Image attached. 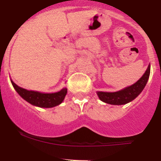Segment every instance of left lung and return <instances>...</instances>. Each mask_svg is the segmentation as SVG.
Segmentation results:
<instances>
[{
  "instance_id": "8db88e82",
  "label": "left lung",
  "mask_w": 161,
  "mask_h": 161,
  "mask_svg": "<svg viewBox=\"0 0 161 161\" xmlns=\"http://www.w3.org/2000/svg\"><path fill=\"white\" fill-rule=\"evenodd\" d=\"M150 76V65L147 71L137 83L126 88L115 92H98L97 95L104 102L110 105H124L134 100L142 92L147 84Z\"/></svg>"
}]
</instances>
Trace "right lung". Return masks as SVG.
Listing matches in <instances>:
<instances>
[{"label": "right lung", "instance_id": "right-lung-1", "mask_svg": "<svg viewBox=\"0 0 161 161\" xmlns=\"http://www.w3.org/2000/svg\"><path fill=\"white\" fill-rule=\"evenodd\" d=\"M13 87L22 98L33 106L43 108H51L58 106L64 101L67 93V89L63 88L60 92L55 93H41L38 92L28 91L19 87L11 81Z\"/></svg>", "mask_w": 161, "mask_h": 161}]
</instances>
